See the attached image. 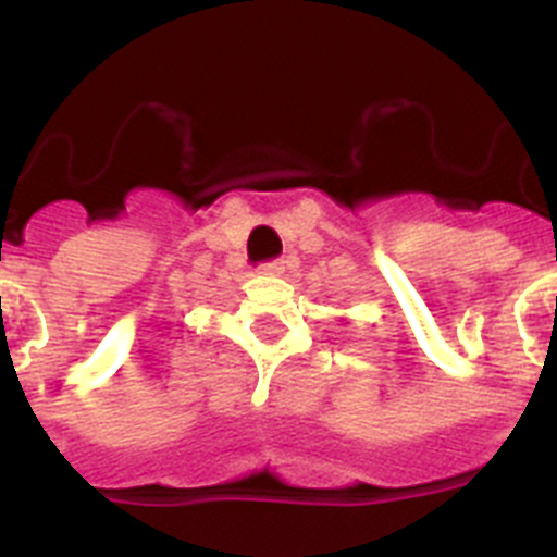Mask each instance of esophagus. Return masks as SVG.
Wrapping results in <instances>:
<instances>
[{
  "label": "esophagus",
  "mask_w": 557,
  "mask_h": 557,
  "mask_svg": "<svg viewBox=\"0 0 557 557\" xmlns=\"http://www.w3.org/2000/svg\"><path fill=\"white\" fill-rule=\"evenodd\" d=\"M284 268H287V262H284V259H273V262H264L259 270H262L264 275H282Z\"/></svg>",
  "instance_id": "esophagus-1"
}]
</instances>
